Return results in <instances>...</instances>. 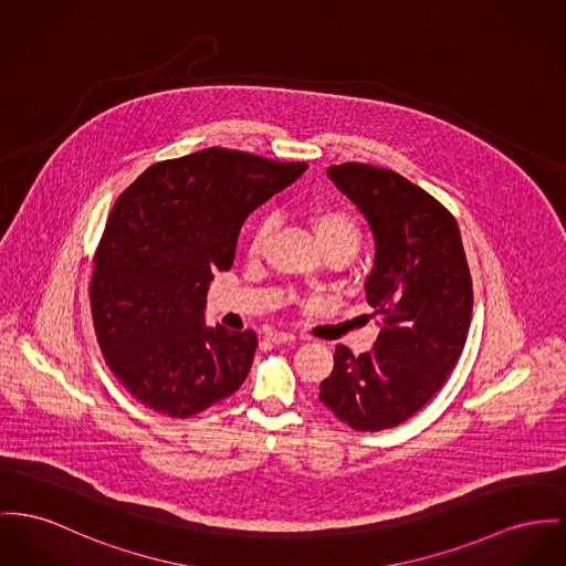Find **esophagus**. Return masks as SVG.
<instances>
[{
	"instance_id": "34e87169",
	"label": "esophagus",
	"mask_w": 566,
	"mask_h": 566,
	"mask_svg": "<svg viewBox=\"0 0 566 566\" xmlns=\"http://www.w3.org/2000/svg\"><path fill=\"white\" fill-rule=\"evenodd\" d=\"M268 339L272 340V343H276V345H283V343H294L296 337L292 335V333H281V331H272V333H268Z\"/></svg>"
}]
</instances>
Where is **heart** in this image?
Masks as SVG:
<instances>
[{
    "label": "heart",
    "instance_id": "obj_1",
    "mask_svg": "<svg viewBox=\"0 0 566 566\" xmlns=\"http://www.w3.org/2000/svg\"><path fill=\"white\" fill-rule=\"evenodd\" d=\"M308 221L315 231V238L322 247V251L331 249H343L349 251L352 255L360 247V226L354 214L347 210L337 208V206H315L308 212ZM270 221H260L251 231L249 240V253L255 258L264 251L265 240L270 235Z\"/></svg>",
    "mask_w": 566,
    "mask_h": 566
}]
</instances>
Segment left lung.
<instances>
[{
	"label": "left lung",
	"instance_id": "left-lung-1",
	"mask_svg": "<svg viewBox=\"0 0 566 566\" xmlns=\"http://www.w3.org/2000/svg\"><path fill=\"white\" fill-rule=\"evenodd\" d=\"M376 240L365 281L379 335L371 352L335 349L319 401L358 431L415 416L447 381L472 319V279L451 212L403 176L363 163L326 169Z\"/></svg>",
	"mask_w": 566,
	"mask_h": 566
}]
</instances>
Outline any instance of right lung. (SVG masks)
<instances>
[{
	"mask_svg": "<svg viewBox=\"0 0 566 566\" xmlns=\"http://www.w3.org/2000/svg\"><path fill=\"white\" fill-rule=\"evenodd\" d=\"M304 169L208 148L151 165L115 201L94 255L92 317L109 369L146 408L189 418L249 376L258 335L206 326L208 287L233 264L244 219Z\"/></svg>",
	"mask_w": 566,
	"mask_h": 566,
	"instance_id": "1",
	"label": "right lung"
}]
</instances>
